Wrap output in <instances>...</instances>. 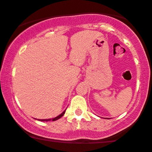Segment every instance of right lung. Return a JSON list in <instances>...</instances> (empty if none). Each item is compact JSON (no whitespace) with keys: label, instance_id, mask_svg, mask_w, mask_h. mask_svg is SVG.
Listing matches in <instances>:
<instances>
[{"label":"right lung","instance_id":"add662e5","mask_svg":"<svg viewBox=\"0 0 152 152\" xmlns=\"http://www.w3.org/2000/svg\"><path fill=\"white\" fill-rule=\"evenodd\" d=\"M65 111H66V110H64V111H63L62 113H61V114H59V115H58V117H55V118H52V119H48V120H41V121H50V120H52V121H56V120H58V119H60V118H61V117H62V116L64 115V113H65Z\"/></svg>","mask_w":152,"mask_h":152}]
</instances>
